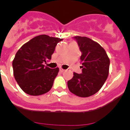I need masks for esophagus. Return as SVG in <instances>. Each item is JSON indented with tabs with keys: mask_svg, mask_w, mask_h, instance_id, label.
I'll list each match as a JSON object with an SVG mask.
<instances>
[{
	"mask_svg": "<svg viewBox=\"0 0 130 130\" xmlns=\"http://www.w3.org/2000/svg\"><path fill=\"white\" fill-rule=\"evenodd\" d=\"M59 70H60V72H63L64 70H64V69H62V68H60L59 69Z\"/></svg>",
	"mask_w": 130,
	"mask_h": 130,
	"instance_id": "obj_1",
	"label": "esophagus"
}]
</instances>
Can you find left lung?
<instances>
[{
    "instance_id": "8db88e82",
    "label": "left lung",
    "mask_w": 130,
    "mask_h": 130,
    "mask_svg": "<svg viewBox=\"0 0 130 130\" xmlns=\"http://www.w3.org/2000/svg\"><path fill=\"white\" fill-rule=\"evenodd\" d=\"M74 38L82 53V73L74 72L73 78L68 81V87L76 96L89 97L99 91L107 79L110 60L105 49L97 42L87 37Z\"/></svg>"
}]
</instances>
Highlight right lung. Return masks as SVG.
Instances as JSON below:
<instances>
[{
  "label": "right lung",
  "instance_id": "right-lung-1",
  "mask_svg": "<svg viewBox=\"0 0 130 130\" xmlns=\"http://www.w3.org/2000/svg\"><path fill=\"white\" fill-rule=\"evenodd\" d=\"M62 39L39 35L23 45L12 62L13 75L20 88L31 96L45 94L52 88L59 68L45 67L51 59L57 43Z\"/></svg>",
  "mask_w": 130,
  "mask_h": 130
}]
</instances>
